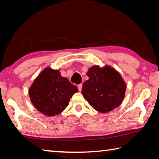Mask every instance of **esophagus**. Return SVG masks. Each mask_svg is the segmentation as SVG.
Returning a JSON list of instances; mask_svg holds the SVG:
<instances>
[{"label":"esophagus","instance_id":"1","mask_svg":"<svg viewBox=\"0 0 159 159\" xmlns=\"http://www.w3.org/2000/svg\"><path fill=\"white\" fill-rule=\"evenodd\" d=\"M82 86H83L82 84H79V85H78V89H79V91L82 90Z\"/></svg>","mask_w":159,"mask_h":159}]
</instances>
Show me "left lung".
I'll return each instance as SVG.
<instances>
[{
  "instance_id": "8db88e82",
  "label": "left lung",
  "mask_w": 159,
  "mask_h": 159,
  "mask_svg": "<svg viewBox=\"0 0 159 159\" xmlns=\"http://www.w3.org/2000/svg\"><path fill=\"white\" fill-rule=\"evenodd\" d=\"M89 78L83 85L82 95L91 107L100 113H108L122 103L126 83L117 70L109 65H94L87 71Z\"/></svg>"
}]
</instances>
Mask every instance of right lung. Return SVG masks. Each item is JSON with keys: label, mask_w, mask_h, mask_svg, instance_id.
Returning a JSON list of instances; mask_svg holds the SVG:
<instances>
[{"label": "right lung", "mask_w": 159, "mask_h": 159, "mask_svg": "<svg viewBox=\"0 0 159 159\" xmlns=\"http://www.w3.org/2000/svg\"><path fill=\"white\" fill-rule=\"evenodd\" d=\"M78 88L61 76L59 69L46 67L39 74L29 90V95L36 109L47 116L62 112Z\"/></svg>", "instance_id": "add662e5"}]
</instances>
